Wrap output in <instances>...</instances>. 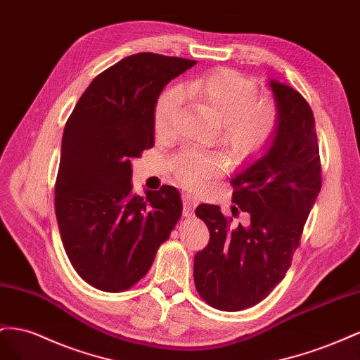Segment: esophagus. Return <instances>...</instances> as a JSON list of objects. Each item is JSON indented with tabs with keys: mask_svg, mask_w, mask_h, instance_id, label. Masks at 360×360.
Instances as JSON below:
<instances>
[{
	"mask_svg": "<svg viewBox=\"0 0 360 360\" xmlns=\"http://www.w3.org/2000/svg\"><path fill=\"white\" fill-rule=\"evenodd\" d=\"M182 202H184V215H186V217H190L194 205H196L198 202H196V199H193L188 193L182 194Z\"/></svg>",
	"mask_w": 360,
	"mask_h": 360,
	"instance_id": "esophagus-1",
	"label": "esophagus"
}]
</instances>
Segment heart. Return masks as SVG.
Returning a JSON list of instances; mask_svg holds the SVG:
<instances>
[{"mask_svg":"<svg viewBox=\"0 0 360 360\" xmlns=\"http://www.w3.org/2000/svg\"><path fill=\"white\" fill-rule=\"evenodd\" d=\"M179 94L199 101L217 115L220 141L238 160L258 157L271 145L279 128V108L269 98H259L255 81L240 72L219 68L193 78L181 89H170L153 108V129L167 136L179 107ZM226 160L217 152L190 150L173 161L176 179L188 190H202L224 170Z\"/></svg>","mask_w":360,"mask_h":360,"instance_id":"heart-1","label":"heart"}]
</instances>
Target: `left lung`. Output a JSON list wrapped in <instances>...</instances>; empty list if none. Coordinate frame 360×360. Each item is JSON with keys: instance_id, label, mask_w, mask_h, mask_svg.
I'll use <instances>...</instances> for the list:
<instances>
[{"instance_id": "left-lung-1", "label": "left lung", "mask_w": 360, "mask_h": 360, "mask_svg": "<svg viewBox=\"0 0 360 360\" xmlns=\"http://www.w3.org/2000/svg\"><path fill=\"white\" fill-rule=\"evenodd\" d=\"M279 128L265 155L231 179L232 215L250 214L249 228L232 224L217 205L202 203L196 215L210 243L194 256V285L220 311L258 304L288 271L307 215L321 190L320 148L314 112L290 86L270 81Z\"/></svg>"}]
</instances>
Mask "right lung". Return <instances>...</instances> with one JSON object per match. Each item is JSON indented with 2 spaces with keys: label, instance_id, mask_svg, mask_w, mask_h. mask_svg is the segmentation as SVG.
Returning a JSON list of instances; mask_svg holds the SVG:
<instances>
[{
  "label": "right lung",
  "instance_id": "obj_1",
  "mask_svg": "<svg viewBox=\"0 0 360 360\" xmlns=\"http://www.w3.org/2000/svg\"><path fill=\"white\" fill-rule=\"evenodd\" d=\"M196 60L140 53L91 81L66 122L56 179V217L68 258L101 291L134 286L182 214L179 191L137 196L131 161L153 146L162 87Z\"/></svg>",
  "mask_w": 360,
  "mask_h": 360
}]
</instances>
